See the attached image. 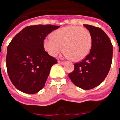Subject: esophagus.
Returning a JSON list of instances; mask_svg holds the SVG:
<instances>
[{"label":"esophagus","instance_id":"esophagus-1","mask_svg":"<svg viewBox=\"0 0 120 120\" xmlns=\"http://www.w3.org/2000/svg\"><path fill=\"white\" fill-rule=\"evenodd\" d=\"M58 63H59V64L63 65V64H65V62H64V61H58Z\"/></svg>","mask_w":120,"mask_h":120}]
</instances>
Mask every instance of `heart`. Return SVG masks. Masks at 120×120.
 <instances>
[{
    "label": "heart",
    "mask_w": 120,
    "mask_h": 120,
    "mask_svg": "<svg viewBox=\"0 0 120 120\" xmlns=\"http://www.w3.org/2000/svg\"><path fill=\"white\" fill-rule=\"evenodd\" d=\"M52 38L44 40V47L47 53L55 56L62 49L67 57L73 61L84 59L91 49L93 39L88 29L79 26H68L55 30Z\"/></svg>",
    "instance_id": "b5f03b06"
}]
</instances>
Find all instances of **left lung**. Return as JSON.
<instances>
[{
	"label": "left lung",
	"mask_w": 120,
	"mask_h": 120,
	"mask_svg": "<svg viewBox=\"0 0 120 120\" xmlns=\"http://www.w3.org/2000/svg\"><path fill=\"white\" fill-rule=\"evenodd\" d=\"M83 26L91 34V49L85 59L75 64V69L68 76L76 86L83 90H91L99 85L109 71L113 46L101 29L89 24Z\"/></svg>",
	"instance_id": "8db88e82"
}]
</instances>
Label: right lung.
<instances>
[{"label":"right lung","instance_id":"right-lung-1","mask_svg":"<svg viewBox=\"0 0 120 120\" xmlns=\"http://www.w3.org/2000/svg\"><path fill=\"white\" fill-rule=\"evenodd\" d=\"M59 26L38 24L24 27L15 36L7 48L6 64L14 86L27 94L44 87L51 67L57 59L45 51L44 40Z\"/></svg>","mask_w":120,"mask_h":120}]
</instances>
